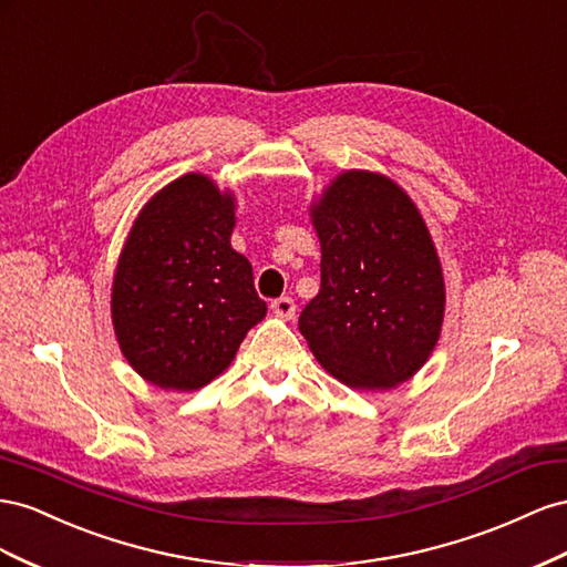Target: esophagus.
<instances>
[{
	"label": "esophagus",
	"mask_w": 567,
	"mask_h": 567,
	"mask_svg": "<svg viewBox=\"0 0 567 567\" xmlns=\"http://www.w3.org/2000/svg\"><path fill=\"white\" fill-rule=\"evenodd\" d=\"M270 309H272V313H275V316H280V318L289 320V318L295 316V299H289V297L275 299V301L270 303Z\"/></svg>",
	"instance_id": "obj_1"
}]
</instances>
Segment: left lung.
<instances>
[{"instance_id": "8db88e82", "label": "left lung", "mask_w": 567, "mask_h": 567, "mask_svg": "<svg viewBox=\"0 0 567 567\" xmlns=\"http://www.w3.org/2000/svg\"><path fill=\"white\" fill-rule=\"evenodd\" d=\"M320 239V292L299 330L320 365L351 390L411 380L440 339L442 264L427 225L394 181L337 175L311 204Z\"/></svg>"}]
</instances>
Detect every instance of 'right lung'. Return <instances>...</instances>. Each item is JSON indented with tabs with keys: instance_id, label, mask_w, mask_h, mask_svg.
Instances as JSON below:
<instances>
[{
	"instance_id": "right-lung-1",
	"label": "right lung",
	"mask_w": 567,
	"mask_h": 567,
	"mask_svg": "<svg viewBox=\"0 0 567 567\" xmlns=\"http://www.w3.org/2000/svg\"><path fill=\"white\" fill-rule=\"evenodd\" d=\"M233 228V192L187 173L154 194L125 239L113 330L127 363L161 390H202L266 316L251 264L230 245Z\"/></svg>"
}]
</instances>
